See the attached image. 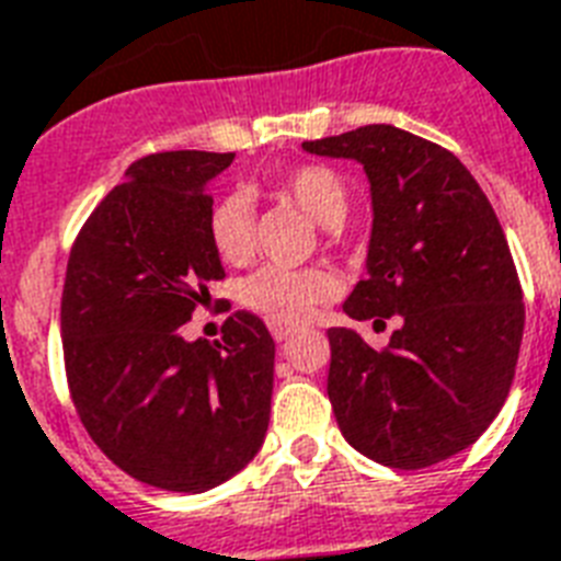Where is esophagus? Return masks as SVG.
Wrapping results in <instances>:
<instances>
[{
  "label": "esophagus",
  "mask_w": 561,
  "mask_h": 561,
  "mask_svg": "<svg viewBox=\"0 0 561 561\" xmlns=\"http://www.w3.org/2000/svg\"><path fill=\"white\" fill-rule=\"evenodd\" d=\"M271 332H273V337H276V341H288L290 335H294V327H285V323H271Z\"/></svg>",
  "instance_id": "34e87169"
}]
</instances>
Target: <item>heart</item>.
Returning <instances> with one entry per match:
<instances>
[{
    "mask_svg": "<svg viewBox=\"0 0 561 561\" xmlns=\"http://www.w3.org/2000/svg\"><path fill=\"white\" fill-rule=\"evenodd\" d=\"M276 194L297 203L320 226H341L347 217L350 194L344 179L323 164L297 167L273 182ZM208 243L217 259L241 264L252 252V203L241 191L224 194L208 208ZM337 294V279L329 271H288L262 267L243 282V306L273 323H302Z\"/></svg>",
    "mask_w": 561,
    "mask_h": 561,
    "instance_id": "b5f03b06",
    "label": "heart"
}]
</instances>
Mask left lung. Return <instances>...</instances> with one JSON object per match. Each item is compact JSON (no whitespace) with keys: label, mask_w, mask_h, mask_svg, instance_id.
<instances>
[{"label":"left lung","mask_w":561,"mask_h":561,"mask_svg":"<svg viewBox=\"0 0 561 561\" xmlns=\"http://www.w3.org/2000/svg\"><path fill=\"white\" fill-rule=\"evenodd\" d=\"M365 167L374 226L353 320L400 314L385 350L329 329L327 391L341 433L388 468H430L477 442L515 379L524 297L506 234L477 179L438 144L397 126L306 140Z\"/></svg>","instance_id":"1"}]
</instances>
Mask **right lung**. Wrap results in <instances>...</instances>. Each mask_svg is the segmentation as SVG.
I'll use <instances>...</instances> for the list:
<instances>
[{
	"label": "right lung",
	"mask_w": 561,
	"mask_h": 561,
	"mask_svg": "<svg viewBox=\"0 0 561 561\" xmlns=\"http://www.w3.org/2000/svg\"><path fill=\"white\" fill-rule=\"evenodd\" d=\"M232 152L135 161L72 243L61 297L72 403L96 447L128 477L199 494L262 450L276 344L238 311L224 341L182 329L226 271L208 243V185Z\"/></svg>",
	"instance_id": "1"
}]
</instances>
